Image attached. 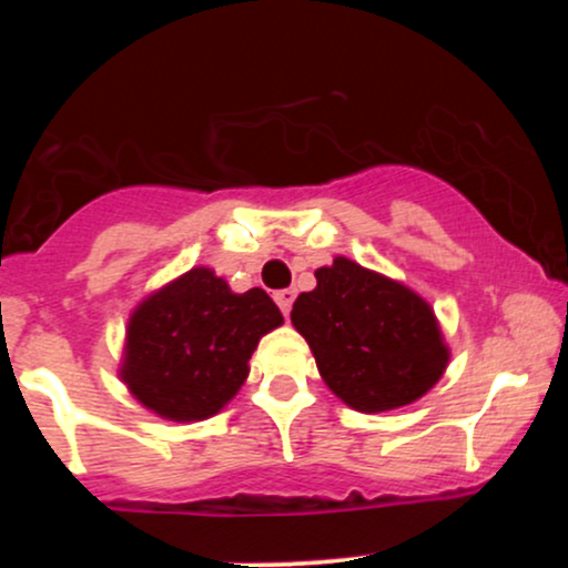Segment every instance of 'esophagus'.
Here are the masks:
<instances>
[{"label":"esophagus","mask_w":568,"mask_h":568,"mask_svg":"<svg viewBox=\"0 0 568 568\" xmlns=\"http://www.w3.org/2000/svg\"><path fill=\"white\" fill-rule=\"evenodd\" d=\"M293 298H296V291H293V288H283V291L275 293V302H277L280 310H283L285 317H288V312H291V306H293Z\"/></svg>","instance_id":"1"}]
</instances>
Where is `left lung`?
Masks as SVG:
<instances>
[{
  "instance_id": "obj_1",
  "label": "left lung",
  "mask_w": 568,
  "mask_h": 568,
  "mask_svg": "<svg viewBox=\"0 0 568 568\" xmlns=\"http://www.w3.org/2000/svg\"><path fill=\"white\" fill-rule=\"evenodd\" d=\"M315 277L317 288L293 302L291 323L331 393L349 408L379 414L435 387L448 347L425 298L344 256Z\"/></svg>"
}]
</instances>
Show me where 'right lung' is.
<instances>
[{
	"instance_id": "add662e5",
	"label": "right lung",
	"mask_w": 568,
	"mask_h": 568,
	"mask_svg": "<svg viewBox=\"0 0 568 568\" xmlns=\"http://www.w3.org/2000/svg\"><path fill=\"white\" fill-rule=\"evenodd\" d=\"M283 325L262 288L232 293L194 266L135 306L120 376L141 406L171 422L219 414L247 379L258 338Z\"/></svg>"
}]
</instances>
